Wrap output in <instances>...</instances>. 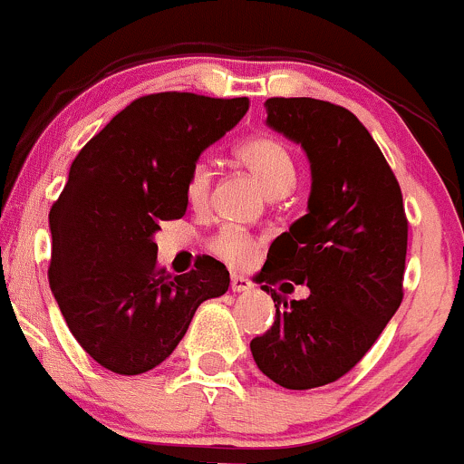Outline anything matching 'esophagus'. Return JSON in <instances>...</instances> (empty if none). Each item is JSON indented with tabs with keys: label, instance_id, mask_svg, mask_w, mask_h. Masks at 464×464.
I'll return each mask as SVG.
<instances>
[{
	"label": "esophagus",
	"instance_id": "34e87169",
	"mask_svg": "<svg viewBox=\"0 0 464 464\" xmlns=\"http://www.w3.org/2000/svg\"><path fill=\"white\" fill-rule=\"evenodd\" d=\"M253 289V282L248 277L240 276V273H233L231 276V291L233 294H245V291Z\"/></svg>",
	"mask_w": 464,
	"mask_h": 464
}]
</instances>
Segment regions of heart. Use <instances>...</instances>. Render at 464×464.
Instances as JSON below:
<instances>
[{
	"mask_svg": "<svg viewBox=\"0 0 464 464\" xmlns=\"http://www.w3.org/2000/svg\"><path fill=\"white\" fill-rule=\"evenodd\" d=\"M236 158L257 179L269 198L289 193L295 184V160L289 146L271 135H256L236 149ZM211 167L204 160L195 162L187 175L184 195L193 208H202L211 191ZM211 253L228 265H251L257 253V240L237 228H222L208 242Z\"/></svg>",
	"mask_w": 464,
	"mask_h": 464,
	"instance_id": "obj_1",
	"label": "heart"
}]
</instances>
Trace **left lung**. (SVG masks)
<instances>
[{"label": "left lung", "instance_id": "obj_1", "mask_svg": "<svg viewBox=\"0 0 464 464\" xmlns=\"http://www.w3.org/2000/svg\"><path fill=\"white\" fill-rule=\"evenodd\" d=\"M265 109L266 124L304 149L311 195L257 276L277 304L251 353L266 378L302 392L351 372L393 318L409 224L396 175L351 111L311 97H271ZM280 279L306 284L310 297L286 303L270 289Z\"/></svg>", "mask_w": 464, "mask_h": 464}]
</instances>
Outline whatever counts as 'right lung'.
I'll list each match as a JSON object with an SVG mask.
<instances>
[{"label": "right lung", "mask_w": 464, "mask_h": 464, "mask_svg": "<svg viewBox=\"0 0 464 464\" xmlns=\"http://www.w3.org/2000/svg\"><path fill=\"white\" fill-rule=\"evenodd\" d=\"M246 111V97L153 92L130 102L72 160L48 216V282L71 334L109 372L158 367L198 306L227 294L222 262L207 256L173 277L158 266L153 237L187 213L184 184L199 153Z\"/></svg>", "instance_id": "1"}]
</instances>
